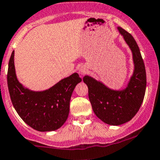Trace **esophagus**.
Wrapping results in <instances>:
<instances>
[{"mask_svg": "<svg viewBox=\"0 0 160 160\" xmlns=\"http://www.w3.org/2000/svg\"><path fill=\"white\" fill-rule=\"evenodd\" d=\"M86 71H87V69H86V67H84V66L80 67V68H79V69H78V73L81 74V75H83V74H86Z\"/></svg>", "mask_w": 160, "mask_h": 160, "instance_id": "obj_1", "label": "esophagus"}]
</instances>
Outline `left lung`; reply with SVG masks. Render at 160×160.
I'll return each mask as SVG.
<instances>
[{
	"mask_svg": "<svg viewBox=\"0 0 160 160\" xmlns=\"http://www.w3.org/2000/svg\"><path fill=\"white\" fill-rule=\"evenodd\" d=\"M118 30L133 54L134 70L127 87L114 90L90 76L83 78L94 113L101 121L112 126H119L134 117L141 108L146 89L145 67L139 47L130 33L119 27Z\"/></svg>",
	"mask_w": 160,
	"mask_h": 160,
	"instance_id": "left-lung-1",
	"label": "left lung"
}]
</instances>
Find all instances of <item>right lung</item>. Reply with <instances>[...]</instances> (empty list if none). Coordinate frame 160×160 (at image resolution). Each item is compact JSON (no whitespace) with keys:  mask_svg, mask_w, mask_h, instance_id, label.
Returning <instances> with one entry per match:
<instances>
[{"mask_svg":"<svg viewBox=\"0 0 160 160\" xmlns=\"http://www.w3.org/2000/svg\"><path fill=\"white\" fill-rule=\"evenodd\" d=\"M8 87L11 100L20 118L28 126L41 132L53 131L66 122L70 111V100L82 78L74 73L44 91H32L18 81L14 65V51L8 69Z\"/></svg>","mask_w":160,"mask_h":160,"instance_id":"add662e5","label":"right lung"}]
</instances>
